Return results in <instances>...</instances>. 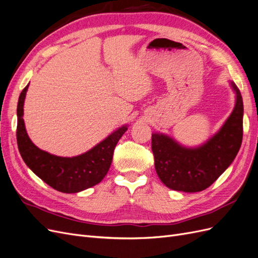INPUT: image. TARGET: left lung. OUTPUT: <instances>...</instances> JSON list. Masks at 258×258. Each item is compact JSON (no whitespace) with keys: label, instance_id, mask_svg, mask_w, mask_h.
I'll return each mask as SVG.
<instances>
[{"label":"left lung","instance_id":"8db88e82","mask_svg":"<svg viewBox=\"0 0 258 258\" xmlns=\"http://www.w3.org/2000/svg\"><path fill=\"white\" fill-rule=\"evenodd\" d=\"M229 82L236 93L235 107L222 127L206 143L189 148L162 133L152 134L155 170L167 187L186 193L201 192L235 160L242 143L243 102L237 86Z\"/></svg>","mask_w":258,"mask_h":258}]
</instances>
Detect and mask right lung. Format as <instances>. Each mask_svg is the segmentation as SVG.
I'll return each instance as SVG.
<instances>
[{
    "instance_id": "add662e5",
    "label": "right lung",
    "mask_w": 258,
    "mask_h": 258,
    "mask_svg": "<svg viewBox=\"0 0 258 258\" xmlns=\"http://www.w3.org/2000/svg\"><path fill=\"white\" fill-rule=\"evenodd\" d=\"M29 85L20 93L17 106V144L20 155L38 178L62 193H78L101 182L110 168L114 148L127 131L123 125L89 151L73 157L40 150L30 139L23 120V105Z\"/></svg>"
}]
</instances>
